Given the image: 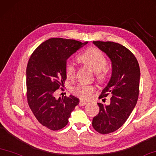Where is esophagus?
<instances>
[{"mask_svg":"<svg viewBox=\"0 0 156 156\" xmlns=\"http://www.w3.org/2000/svg\"><path fill=\"white\" fill-rule=\"evenodd\" d=\"M86 104H87V103L85 102V101H83L82 100H81L80 101V103H79V105H80V106H84V105H85Z\"/></svg>","mask_w":156,"mask_h":156,"instance_id":"obj_1","label":"esophagus"}]
</instances>
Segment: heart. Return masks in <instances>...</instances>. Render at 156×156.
Returning <instances> with one entry per match:
<instances>
[{
    "mask_svg": "<svg viewBox=\"0 0 156 156\" xmlns=\"http://www.w3.org/2000/svg\"><path fill=\"white\" fill-rule=\"evenodd\" d=\"M79 60L86 64L96 73V77L100 82H104L108 77L106 66L108 65L107 59L102 51L97 48L91 47L79 56ZM66 75L68 78H73L76 73V66L73 62L68 61L65 67ZM72 91L74 94L82 99L90 98L94 91V87L85 83H78L73 87Z\"/></svg>",
    "mask_w": 156,
    "mask_h": 156,
    "instance_id": "1",
    "label": "heart"
}]
</instances>
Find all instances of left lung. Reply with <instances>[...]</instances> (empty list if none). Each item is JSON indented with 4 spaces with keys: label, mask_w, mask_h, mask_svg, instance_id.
Masks as SVG:
<instances>
[{
    "label": "left lung",
    "mask_w": 156,
    "mask_h": 156,
    "mask_svg": "<svg viewBox=\"0 0 156 156\" xmlns=\"http://www.w3.org/2000/svg\"><path fill=\"white\" fill-rule=\"evenodd\" d=\"M112 62V75L100 98L112 96L109 104L98 103L99 112L92 126L101 134L119 129L128 119L137 103L139 95L140 69L137 59L128 48L112 41H93ZM103 101L105 99H102Z\"/></svg>",
    "instance_id": "obj_1"
}]
</instances>
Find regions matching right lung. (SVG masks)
Returning a JSON list of instances; mask_svg holds the SVG:
<instances>
[{
	"mask_svg": "<svg viewBox=\"0 0 156 156\" xmlns=\"http://www.w3.org/2000/svg\"><path fill=\"white\" fill-rule=\"evenodd\" d=\"M87 43L51 38L41 44L29 59L26 69L28 105L38 122L52 130L65 127L79 104L76 96L56 98L55 93L66 79V60Z\"/></svg>",
	"mask_w": 156,
	"mask_h": 156,
	"instance_id": "obj_1",
	"label": "right lung"
}]
</instances>
